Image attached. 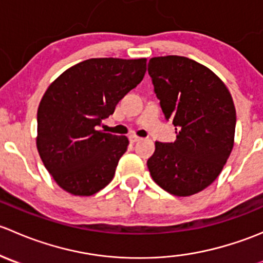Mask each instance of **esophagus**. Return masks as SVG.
I'll list each match as a JSON object with an SVG mask.
<instances>
[{
  "label": "esophagus",
  "mask_w": 263,
  "mask_h": 263,
  "mask_svg": "<svg viewBox=\"0 0 263 263\" xmlns=\"http://www.w3.org/2000/svg\"><path fill=\"white\" fill-rule=\"evenodd\" d=\"M140 140H141V137H139V136H134V135H132V136H129V142H132V144H135V142H139Z\"/></svg>",
  "instance_id": "obj_1"
}]
</instances>
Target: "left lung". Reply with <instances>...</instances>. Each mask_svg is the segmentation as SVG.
<instances>
[{
    "label": "left lung",
    "mask_w": 263,
    "mask_h": 263,
    "mask_svg": "<svg viewBox=\"0 0 263 263\" xmlns=\"http://www.w3.org/2000/svg\"><path fill=\"white\" fill-rule=\"evenodd\" d=\"M147 71L164 117L178 129L174 142H155L147 168L171 195H195L217 178L232 153V95L213 71L187 57H154Z\"/></svg>",
    "instance_id": "left-lung-1"
}]
</instances>
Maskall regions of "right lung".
I'll return each instance as SVG.
<instances>
[{
    "mask_svg": "<svg viewBox=\"0 0 263 263\" xmlns=\"http://www.w3.org/2000/svg\"><path fill=\"white\" fill-rule=\"evenodd\" d=\"M146 58H90L58 76L41 100L36 147L62 190L91 196L109 184L128 139L98 131L103 119L136 87Z\"/></svg>",
    "mask_w": 263,
    "mask_h": 263,
    "instance_id": "right-lung-1",
    "label": "right lung"
}]
</instances>
